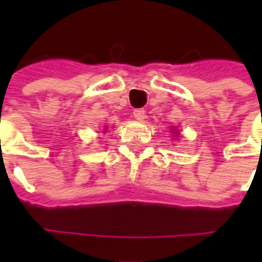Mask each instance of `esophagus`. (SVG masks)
<instances>
[{
  "instance_id": "1",
  "label": "esophagus",
  "mask_w": 262,
  "mask_h": 262,
  "mask_svg": "<svg viewBox=\"0 0 262 262\" xmlns=\"http://www.w3.org/2000/svg\"><path fill=\"white\" fill-rule=\"evenodd\" d=\"M133 118L137 120H143L146 118V111L144 109H135L133 111Z\"/></svg>"
}]
</instances>
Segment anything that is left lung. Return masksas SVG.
Returning <instances> with one entry per match:
<instances>
[{
	"mask_svg": "<svg viewBox=\"0 0 262 262\" xmlns=\"http://www.w3.org/2000/svg\"><path fill=\"white\" fill-rule=\"evenodd\" d=\"M172 132H176V130H172ZM176 136H177V132H176Z\"/></svg>",
	"mask_w": 262,
	"mask_h": 262,
	"instance_id": "obj_1",
	"label": "left lung"
}]
</instances>
